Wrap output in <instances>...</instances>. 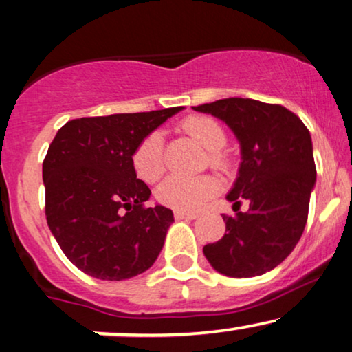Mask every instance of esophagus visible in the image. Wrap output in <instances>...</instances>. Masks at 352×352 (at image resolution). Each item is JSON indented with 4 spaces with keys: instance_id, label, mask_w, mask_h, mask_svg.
<instances>
[{
    "instance_id": "obj_1",
    "label": "esophagus",
    "mask_w": 352,
    "mask_h": 352,
    "mask_svg": "<svg viewBox=\"0 0 352 352\" xmlns=\"http://www.w3.org/2000/svg\"><path fill=\"white\" fill-rule=\"evenodd\" d=\"M199 215L194 212H179V210H176L175 212V218L176 220H195Z\"/></svg>"
}]
</instances>
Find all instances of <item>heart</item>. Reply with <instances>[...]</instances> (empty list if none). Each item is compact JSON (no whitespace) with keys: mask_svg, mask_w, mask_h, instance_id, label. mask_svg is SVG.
<instances>
[{"mask_svg":"<svg viewBox=\"0 0 352 352\" xmlns=\"http://www.w3.org/2000/svg\"><path fill=\"white\" fill-rule=\"evenodd\" d=\"M181 129L208 150V162L213 168L226 170L230 166V158L223 150L226 145V132L220 122L208 116H189L181 122ZM131 162L139 179L148 184L157 182L165 173L162 134L152 132L145 135L132 152ZM217 190L218 181L213 176H171L158 186L157 199L160 204L179 212H194L212 199Z\"/></svg>","mask_w":352,"mask_h":352,"instance_id":"heart-1","label":"heart"}]
</instances>
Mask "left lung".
I'll use <instances>...</instances> for the list:
<instances>
[{
    "label": "left lung",
    "mask_w": 352,
    "mask_h": 352,
    "mask_svg": "<svg viewBox=\"0 0 352 352\" xmlns=\"http://www.w3.org/2000/svg\"><path fill=\"white\" fill-rule=\"evenodd\" d=\"M225 121L241 144L239 173L226 195L234 217L223 215L226 232L204 254L217 272L250 278L270 272L302 236L316 186L312 139L304 122L281 104L223 98L192 107ZM241 199L250 210L239 212Z\"/></svg>",
    "instance_id": "obj_1"
}]
</instances>
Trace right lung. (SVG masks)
<instances>
[{
  "label": "right lung",
  "instance_id": "1",
  "mask_svg": "<svg viewBox=\"0 0 352 352\" xmlns=\"http://www.w3.org/2000/svg\"><path fill=\"white\" fill-rule=\"evenodd\" d=\"M182 107L66 122L43 160L45 215L74 265L98 280L121 281L148 270L175 221L163 205L145 207L132 152Z\"/></svg>",
  "mask_w": 352,
  "mask_h": 352
}]
</instances>
